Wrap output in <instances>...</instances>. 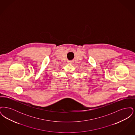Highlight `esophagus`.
<instances>
[{
  "label": "esophagus",
  "instance_id": "esophagus-1",
  "mask_svg": "<svg viewBox=\"0 0 135 135\" xmlns=\"http://www.w3.org/2000/svg\"><path fill=\"white\" fill-rule=\"evenodd\" d=\"M68 62H69V63H72V61H68Z\"/></svg>",
  "mask_w": 135,
  "mask_h": 135
}]
</instances>
